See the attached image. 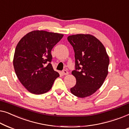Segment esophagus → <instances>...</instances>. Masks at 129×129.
<instances>
[{
  "instance_id": "obj_1",
  "label": "esophagus",
  "mask_w": 129,
  "mask_h": 129,
  "mask_svg": "<svg viewBox=\"0 0 129 129\" xmlns=\"http://www.w3.org/2000/svg\"><path fill=\"white\" fill-rule=\"evenodd\" d=\"M61 74H62L63 75H68V72L67 70H63L61 72Z\"/></svg>"
}]
</instances>
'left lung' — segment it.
<instances>
[{
    "label": "left lung",
    "instance_id": "8db88e82",
    "mask_svg": "<svg viewBox=\"0 0 129 129\" xmlns=\"http://www.w3.org/2000/svg\"><path fill=\"white\" fill-rule=\"evenodd\" d=\"M75 52V70L72 74L77 83L71 88L76 96L83 98L101 87L108 74L109 58L102 43L95 36L79 34L68 36Z\"/></svg>",
    "mask_w": 129,
    "mask_h": 129
}]
</instances>
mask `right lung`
Segmentation results:
<instances>
[{
	"mask_svg": "<svg viewBox=\"0 0 129 129\" xmlns=\"http://www.w3.org/2000/svg\"><path fill=\"white\" fill-rule=\"evenodd\" d=\"M63 36L62 34L34 30L18 43L13 57L14 71L21 84L30 93H46L59 77L50 63L51 51Z\"/></svg>",
	"mask_w": 129,
	"mask_h": 129,
	"instance_id": "obj_1",
	"label": "right lung"
}]
</instances>
